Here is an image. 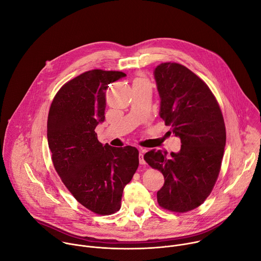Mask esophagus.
I'll use <instances>...</instances> for the list:
<instances>
[{
  "label": "esophagus",
  "mask_w": 261,
  "mask_h": 261,
  "mask_svg": "<svg viewBox=\"0 0 261 261\" xmlns=\"http://www.w3.org/2000/svg\"><path fill=\"white\" fill-rule=\"evenodd\" d=\"M138 158H139V163H140L141 165L145 164V161H144V159H143V154H142V151L139 153V156H138Z\"/></svg>",
  "instance_id": "obj_1"
}]
</instances>
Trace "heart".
<instances>
[{
    "label": "heart",
    "mask_w": 261,
    "mask_h": 261,
    "mask_svg": "<svg viewBox=\"0 0 261 261\" xmlns=\"http://www.w3.org/2000/svg\"><path fill=\"white\" fill-rule=\"evenodd\" d=\"M141 82H144V80H142V79H140V77H138V79H136V80L134 81V83H141Z\"/></svg>",
    "instance_id": "b5f03b06"
}]
</instances>
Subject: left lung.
<instances>
[{"mask_svg":"<svg viewBox=\"0 0 261 261\" xmlns=\"http://www.w3.org/2000/svg\"><path fill=\"white\" fill-rule=\"evenodd\" d=\"M154 76L161 99L159 115L181 145L169 156L152 150L143 158L164 175L157 192L159 205L189 212L206 199L218 178L226 143L224 119L210 88L187 67L162 63Z\"/></svg>","mask_w":261,"mask_h":261,"instance_id":"obj_1","label":"left lung"}]
</instances>
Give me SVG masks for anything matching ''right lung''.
I'll return each mask as SVG.
<instances>
[{"mask_svg":"<svg viewBox=\"0 0 261 261\" xmlns=\"http://www.w3.org/2000/svg\"><path fill=\"white\" fill-rule=\"evenodd\" d=\"M125 76L121 71H87L59 90L48 113L54 166L74 198L98 215L121 208L125 186L139 164L136 147L103 145L95 132L105 120L108 85Z\"/></svg>","mask_w":261,"mask_h":261,"instance_id":"add662e5","label":"right lung"}]
</instances>
